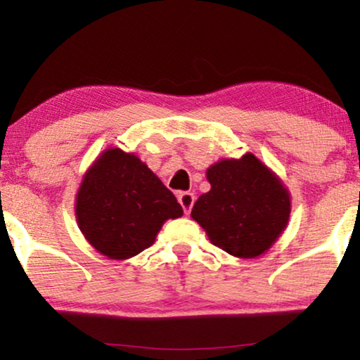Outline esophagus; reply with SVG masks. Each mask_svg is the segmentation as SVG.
I'll return each instance as SVG.
<instances>
[{
  "instance_id": "34e87169",
  "label": "esophagus",
  "mask_w": 360,
  "mask_h": 360,
  "mask_svg": "<svg viewBox=\"0 0 360 360\" xmlns=\"http://www.w3.org/2000/svg\"><path fill=\"white\" fill-rule=\"evenodd\" d=\"M177 200H179V203H181V206H183L186 214L191 213V208L194 205V194L193 193H189V191L179 193L177 194Z\"/></svg>"
}]
</instances>
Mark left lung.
Wrapping results in <instances>:
<instances>
[{"label":"left lung","instance_id":"8db88e82","mask_svg":"<svg viewBox=\"0 0 360 360\" xmlns=\"http://www.w3.org/2000/svg\"><path fill=\"white\" fill-rule=\"evenodd\" d=\"M212 184L191 210L213 245L240 259L266 254L286 230L291 196L279 176L254 154L206 169Z\"/></svg>","mask_w":360,"mask_h":360}]
</instances>
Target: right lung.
<instances>
[{"label":"right lung","instance_id":"right-lung-1","mask_svg":"<svg viewBox=\"0 0 360 360\" xmlns=\"http://www.w3.org/2000/svg\"><path fill=\"white\" fill-rule=\"evenodd\" d=\"M183 217L162 181L135 154L110 147L82 176L76 220L89 245L108 259L134 257L155 242L169 218Z\"/></svg>","mask_w":360,"mask_h":360}]
</instances>
